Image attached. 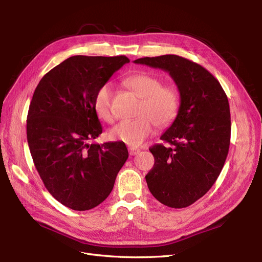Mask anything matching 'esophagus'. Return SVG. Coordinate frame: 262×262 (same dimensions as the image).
<instances>
[{
  "label": "esophagus",
  "instance_id": "obj_1",
  "mask_svg": "<svg viewBox=\"0 0 262 262\" xmlns=\"http://www.w3.org/2000/svg\"><path fill=\"white\" fill-rule=\"evenodd\" d=\"M128 152H129V155H130V156H135V155H137V154H138V153L140 152V149L134 148V147H129V148H128Z\"/></svg>",
  "mask_w": 262,
  "mask_h": 262
}]
</instances>
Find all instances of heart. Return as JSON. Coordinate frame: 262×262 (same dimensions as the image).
Segmentation results:
<instances>
[{"instance_id":"b5f03b06","label":"heart","mask_w":262,"mask_h":262,"mask_svg":"<svg viewBox=\"0 0 262 262\" xmlns=\"http://www.w3.org/2000/svg\"><path fill=\"white\" fill-rule=\"evenodd\" d=\"M125 84L141 98L138 108L139 117L124 120L109 132L110 139L130 146L140 145L155 130V124L166 128L176 120L181 110V95L173 86L162 85V81L147 73L128 76ZM113 86L110 82L101 85L94 94V109L105 122L114 121Z\"/></svg>"}]
</instances>
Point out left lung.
<instances>
[{"mask_svg": "<svg viewBox=\"0 0 262 262\" xmlns=\"http://www.w3.org/2000/svg\"><path fill=\"white\" fill-rule=\"evenodd\" d=\"M169 72L181 95V110L149 148L155 158L145 181L153 196L171 208H185L205 195L221 173L230 143V113L219 80L201 64L177 55L136 59Z\"/></svg>", "mask_w": 262, "mask_h": 262, "instance_id": "obj_1", "label": "left lung"}]
</instances>
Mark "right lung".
I'll use <instances>...</instances> for the list:
<instances>
[{
    "label": "right lung",
    "instance_id": "obj_1",
    "mask_svg": "<svg viewBox=\"0 0 262 262\" xmlns=\"http://www.w3.org/2000/svg\"><path fill=\"white\" fill-rule=\"evenodd\" d=\"M126 56H72L53 68L35 89L26 135L35 167L50 193L85 211L104 202L128 158L123 142L89 143L103 128L94 109L99 87Z\"/></svg>",
    "mask_w": 262,
    "mask_h": 262
}]
</instances>
